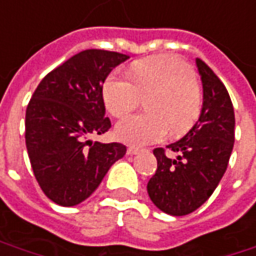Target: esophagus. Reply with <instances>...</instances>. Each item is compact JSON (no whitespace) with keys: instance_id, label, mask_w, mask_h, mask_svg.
I'll return each instance as SVG.
<instances>
[{"instance_id":"esophagus-1","label":"esophagus","mask_w":256,"mask_h":256,"mask_svg":"<svg viewBox=\"0 0 256 256\" xmlns=\"http://www.w3.org/2000/svg\"><path fill=\"white\" fill-rule=\"evenodd\" d=\"M140 150L138 148H133V146H128V155H138Z\"/></svg>"}]
</instances>
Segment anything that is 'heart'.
Listing matches in <instances>:
<instances>
[{
  "label": "heart",
  "mask_w": 256,
  "mask_h": 256,
  "mask_svg": "<svg viewBox=\"0 0 256 256\" xmlns=\"http://www.w3.org/2000/svg\"><path fill=\"white\" fill-rule=\"evenodd\" d=\"M132 80L112 74L102 86L107 110L123 117L146 101L149 113L130 116L116 126L118 140L144 146L162 140L168 133L178 138L192 128L202 113L203 91L187 62L175 54H158L136 60L130 68Z\"/></svg>",
  "instance_id": "1"
}]
</instances>
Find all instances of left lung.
Listing matches in <instances>:
<instances>
[{
  "instance_id": "8db88e82",
  "label": "left lung",
  "mask_w": 256,
  "mask_h": 256,
  "mask_svg": "<svg viewBox=\"0 0 256 256\" xmlns=\"http://www.w3.org/2000/svg\"><path fill=\"white\" fill-rule=\"evenodd\" d=\"M203 82V107L198 122L187 134L166 148L178 154L166 156L154 149L158 160L148 182V194L166 214L186 216L204 204L226 172L234 142V113L229 92L210 66L196 59Z\"/></svg>"
}]
</instances>
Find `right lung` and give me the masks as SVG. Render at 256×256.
Listing matches in <instances>:
<instances>
[{
	"label": "right lung",
	"instance_id": "1",
	"mask_svg": "<svg viewBox=\"0 0 256 256\" xmlns=\"http://www.w3.org/2000/svg\"><path fill=\"white\" fill-rule=\"evenodd\" d=\"M128 54L88 49L50 70L26 110V146L42 191L59 206H76L100 186L122 143L92 142L112 122L106 117L102 84Z\"/></svg>",
	"mask_w": 256,
	"mask_h": 256
}]
</instances>
